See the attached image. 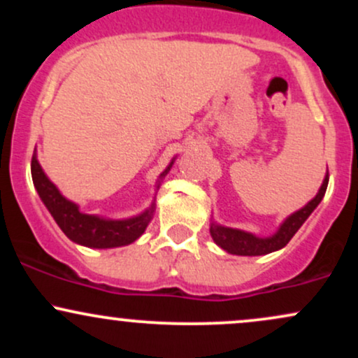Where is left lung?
<instances>
[{"mask_svg":"<svg viewBox=\"0 0 358 358\" xmlns=\"http://www.w3.org/2000/svg\"><path fill=\"white\" fill-rule=\"evenodd\" d=\"M328 187V175L324 176L322 188L316 193V196L311 202H308L301 210L294 212L293 215H289L282 222V225L279 227V231L274 234L273 237H261L252 236V234L237 231V229H229L222 227V225L212 224L210 225V234L212 239L217 245H220L222 249L227 250V252L236 254V256H262V254L274 252V250L282 249L287 242L291 241V237L298 232V229L305 224V220L310 217V213L318 207V203L322 202Z\"/></svg>","mask_w":358,"mask_h":358,"instance_id":"1","label":"left lung"}]
</instances>
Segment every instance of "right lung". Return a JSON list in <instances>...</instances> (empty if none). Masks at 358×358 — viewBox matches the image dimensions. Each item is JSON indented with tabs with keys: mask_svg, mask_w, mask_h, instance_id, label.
<instances>
[{
	"mask_svg": "<svg viewBox=\"0 0 358 358\" xmlns=\"http://www.w3.org/2000/svg\"><path fill=\"white\" fill-rule=\"evenodd\" d=\"M168 170L170 166L166 168V171ZM31 178H34V185L40 199L43 200L45 207L52 213L65 236L77 244L87 245V248L108 249L131 244L145 232L155 210V205H151V208H148L145 213L127 220H106L101 217L82 213L76 203L69 202L60 195L55 185L43 173L35 155L31 158Z\"/></svg>",
	"mask_w": 358,
	"mask_h": 358,
	"instance_id": "obj_1",
	"label": "right lung"
}]
</instances>
